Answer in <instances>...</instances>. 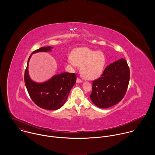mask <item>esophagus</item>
I'll use <instances>...</instances> for the list:
<instances>
[{
  "instance_id": "1",
  "label": "esophagus",
  "mask_w": 155,
  "mask_h": 155,
  "mask_svg": "<svg viewBox=\"0 0 155 155\" xmlns=\"http://www.w3.org/2000/svg\"><path fill=\"white\" fill-rule=\"evenodd\" d=\"M81 82H83L82 80L80 79L79 78H77V83H81Z\"/></svg>"
}]
</instances>
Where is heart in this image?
Returning a JSON list of instances; mask_svg holds the SVG:
<instances>
[{
  "instance_id": "1",
  "label": "heart",
  "mask_w": 155,
  "mask_h": 155,
  "mask_svg": "<svg viewBox=\"0 0 155 155\" xmlns=\"http://www.w3.org/2000/svg\"><path fill=\"white\" fill-rule=\"evenodd\" d=\"M69 63L73 67L81 66V74L87 80L98 78L103 72L105 56L101 51H95L87 48L75 50L72 56L68 58Z\"/></svg>"
}]
</instances>
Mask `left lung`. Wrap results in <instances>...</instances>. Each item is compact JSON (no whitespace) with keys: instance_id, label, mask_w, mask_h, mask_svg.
<instances>
[{"instance_id":"8db88e82","label":"left lung","mask_w":155,"mask_h":155,"mask_svg":"<svg viewBox=\"0 0 155 155\" xmlns=\"http://www.w3.org/2000/svg\"><path fill=\"white\" fill-rule=\"evenodd\" d=\"M129 79V68L124 59L110 64L101 77L93 81L90 99L97 107L102 108L117 104L124 97Z\"/></svg>"}]
</instances>
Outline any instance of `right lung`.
I'll use <instances>...</instances> for the list:
<instances>
[{
  "label": "right lung",
  "mask_w": 155,
  "mask_h": 155,
  "mask_svg": "<svg viewBox=\"0 0 155 155\" xmlns=\"http://www.w3.org/2000/svg\"><path fill=\"white\" fill-rule=\"evenodd\" d=\"M51 47H41L34 51L47 52L50 51ZM25 72V83L28 93L32 101L40 108L47 110H57L61 108L68 99L71 88L75 84L77 75L74 73L63 72L54 75L48 81L37 83L31 80L28 74V64Z\"/></svg>",
  "instance_id": "add662e5"
}]
</instances>
